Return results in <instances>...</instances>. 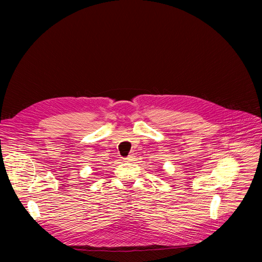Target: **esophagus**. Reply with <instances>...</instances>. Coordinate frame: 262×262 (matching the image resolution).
<instances>
[{"label":"esophagus","instance_id":"esophagus-1","mask_svg":"<svg viewBox=\"0 0 262 262\" xmlns=\"http://www.w3.org/2000/svg\"><path fill=\"white\" fill-rule=\"evenodd\" d=\"M135 155L134 154H130L129 156H127L126 158H124V161H126V162H130V161H134L135 160Z\"/></svg>","mask_w":262,"mask_h":262}]
</instances>
